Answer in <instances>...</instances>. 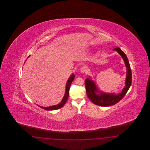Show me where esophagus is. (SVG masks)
<instances>
[{
	"label": "esophagus",
	"instance_id": "34e87169",
	"mask_svg": "<svg viewBox=\"0 0 150 150\" xmlns=\"http://www.w3.org/2000/svg\"><path fill=\"white\" fill-rule=\"evenodd\" d=\"M80 71L83 73H86V72L87 71V69L85 67H82L80 69Z\"/></svg>",
	"mask_w": 150,
	"mask_h": 150
}]
</instances>
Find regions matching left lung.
Listing matches in <instances>:
<instances>
[{"label": "left lung", "mask_w": 150, "mask_h": 150, "mask_svg": "<svg viewBox=\"0 0 150 150\" xmlns=\"http://www.w3.org/2000/svg\"><path fill=\"white\" fill-rule=\"evenodd\" d=\"M114 50L117 51L119 54L121 56L125 61V66L127 68V78L125 81V86L122 92L118 94V95H114V94H107L104 93H100V95L96 94V92H99L96 88L95 83L91 80L88 78L85 80V85L87 95L89 100L96 105H100L103 107H107L110 105H114L118 103L123 98L127 91L129 89L131 83H132V74L130 66L126 54L121 50L120 48H115Z\"/></svg>", "instance_id": "8db88e82"}]
</instances>
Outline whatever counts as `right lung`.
<instances>
[{"label": "right lung", "mask_w": 150, "mask_h": 150, "mask_svg": "<svg viewBox=\"0 0 150 150\" xmlns=\"http://www.w3.org/2000/svg\"><path fill=\"white\" fill-rule=\"evenodd\" d=\"M74 74L70 77V78L67 80V86H66V91H65V93L64 95V98L63 100H62L61 103H59L57 105H53V106H50V107H41V106H39L40 108L42 109H44L46 110H56V109H58L61 108L62 107H63L64 106V105L65 104V103L67 101L68 97H69V90H70V88L71 85V83L74 81Z\"/></svg>", "instance_id": "right-lung-1"}]
</instances>
